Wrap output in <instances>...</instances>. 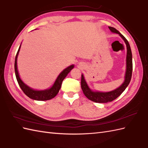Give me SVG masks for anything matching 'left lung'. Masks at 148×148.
Segmentation results:
<instances>
[{
	"mask_svg": "<svg viewBox=\"0 0 148 148\" xmlns=\"http://www.w3.org/2000/svg\"><path fill=\"white\" fill-rule=\"evenodd\" d=\"M109 29L113 33H117L121 36L122 39L124 40V42L126 44L127 46V69L125 75V81L120 86L119 88H116V90L106 92H98V91H91L90 88L86 82L83 75H81V88L82 90L83 91L84 95L86 97L89 99L94 101L95 103H108L114 100L117 97H119L121 95L123 91L125 90V88L127 87L129 82L130 81L132 77V51L129 45V43L128 42L127 40L123 36L122 34L120 33L118 30H116L115 28L111 26H109Z\"/></svg>",
	"mask_w": 148,
	"mask_h": 148,
	"instance_id": "8db88e82",
	"label": "left lung"
}]
</instances>
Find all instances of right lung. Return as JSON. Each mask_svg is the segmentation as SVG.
<instances>
[{
	"label": "right lung",
	"instance_id": "add662e5",
	"mask_svg": "<svg viewBox=\"0 0 148 148\" xmlns=\"http://www.w3.org/2000/svg\"><path fill=\"white\" fill-rule=\"evenodd\" d=\"M21 45L19 48L18 52L16 53V58H15V62H14V70H15V74H16V77L17 79V81H18V84L19 86L21 89L22 91L24 92L26 96H27L29 98L33 99H35V100H38V101H45V100H49L51 98H54L57 95V93L59 91L60 89L61 88L62 82L63 80L67 76L68 73H69V72L73 69L74 68V65H72L69 67H67L66 69L62 72V73L59 74L57 79L55 82L53 86L50 89H48V90H43V91H36L34 90L33 89L30 88L29 87L26 86L24 82L21 81L19 75L18 74V68H17V58H18V56L19 53V51L20 50Z\"/></svg>",
	"mask_w": 148,
	"mask_h": 148
}]
</instances>
